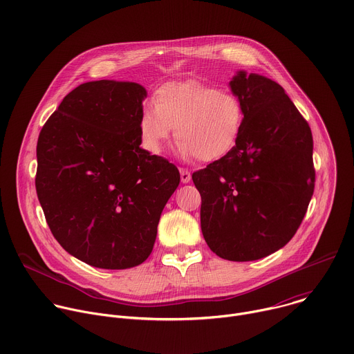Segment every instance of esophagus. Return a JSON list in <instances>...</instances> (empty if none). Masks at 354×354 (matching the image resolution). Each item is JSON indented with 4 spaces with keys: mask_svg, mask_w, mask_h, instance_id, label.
<instances>
[{
    "mask_svg": "<svg viewBox=\"0 0 354 354\" xmlns=\"http://www.w3.org/2000/svg\"><path fill=\"white\" fill-rule=\"evenodd\" d=\"M179 172H180V180H182L183 183L190 182L192 175H190V171H189V169H186V168H180V169H179Z\"/></svg>",
    "mask_w": 354,
    "mask_h": 354,
    "instance_id": "34e87169",
    "label": "esophagus"
}]
</instances>
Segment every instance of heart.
Here are the masks:
<instances>
[{"label": "heart", "mask_w": 354, "mask_h": 354, "mask_svg": "<svg viewBox=\"0 0 354 354\" xmlns=\"http://www.w3.org/2000/svg\"><path fill=\"white\" fill-rule=\"evenodd\" d=\"M245 124L242 100L232 92L196 81L162 85L154 104L142 105L138 130L142 147L160 154L175 129L182 158L216 161L236 145Z\"/></svg>", "instance_id": "obj_1"}]
</instances>
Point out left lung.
<instances>
[{"label": "left lung", "mask_w": 354, "mask_h": 354, "mask_svg": "<svg viewBox=\"0 0 354 354\" xmlns=\"http://www.w3.org/2000/svg\"><path fill=\"white\" fill-rule=\"evenodd\" d=\"M245 109L231 153L193 172L201 196V232L214 254L232 262L283 248L304 218L315 186L313 133L274 81L239 71L230 82Z\"/></svg>", "instance_id": "1"}]
</instances>
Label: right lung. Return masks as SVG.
Wrapping results in <instances>:
<instances>
[{"instance_id":"obj_1","label":"right lung","mask_w":354,"mask_h":354,"mask_svg":"<svg viewBox=\"0 0 354 354\" xmlns=\"http://www.w3.org/2000/svg\"><path fill=\"white\" fill-rule=\"evenodd\" d=\"M147 91L100 80L64 96L40 130L36 193L47 225L77 259L129 269L151 254L157 227L180 175L140 148Z\"/></svg>"}]
</instances>
